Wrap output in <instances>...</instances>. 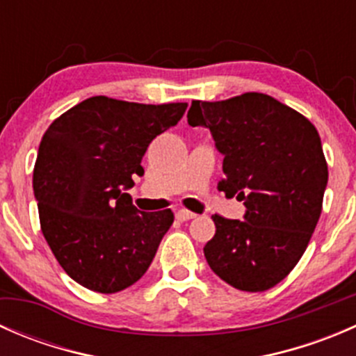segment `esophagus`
I'll return each mask as SVG.
<instances>
[{
  "instance_id": "esophagus-1",
  "label": "esophagus",
  "mask_w": 356,
  "mask_h": 356,
  "mask_svg": "<svg viewBox=\"0 0 356 356\" xmlns=\"http://www.w3.org/2000/svg\"><path fill=\"white\" fill-rule=\"evenodd\" d=\"M196 213H193V211L186 210V208H182V210H179L177 213H175V218L181 222H186V220H191V218H195Z\"/></svg>"
}]
</instances>
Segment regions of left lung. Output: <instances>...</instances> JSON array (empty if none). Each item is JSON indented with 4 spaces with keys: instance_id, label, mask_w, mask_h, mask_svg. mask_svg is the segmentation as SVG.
Wrapping results in <instances>:
<instances>
[{
    "instance_id": "left-lung-1",
    "label": "left lung",
    "mask_w": 356,
    "mask_h": 356,
    "mask_svg": "<svg viewBox=\"0 0 356 356\" xmlns=\"http://www.w3.org/2000/svg\"><path fill=\"white\" fill-rule=\"evenodd\" d=\"M188 122L210 129L224 155L218 189L246 207L245 220L211 217L208 265L236 289L274 288L303 257L321 217L329 172L317 129L264 92L193 102Z\"/></svg>"
}]
</instances>
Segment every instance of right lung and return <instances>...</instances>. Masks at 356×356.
Here are the masks:
<instances>
[{
	"label": "right lung",
	"instance_id": "1",
	"mask_svg": "<svg viewBox=\"0 0 356 356\" xmlns=\"http://www.w3.org/2000/svg\"><path fill=\"white\" fill-rule=\"evenodd\" d=\"M186 108L92 96L42 136L32 177L41 231L84 288L118 293L148 270L174 213L139 211L124 191L134 186L132 175L145 174L149 143L177 125Z\"/></svg>",
	"mask_w": 356,
	"mask_h": 356
}]
</instances>
